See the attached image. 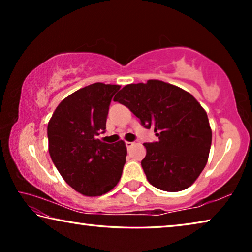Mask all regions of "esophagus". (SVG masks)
I'll return each mask as SVG.
<instances>
[{"label": "esophagus", "mask_w": 252, "mask_h": 252, "mask_svg": "<svg viewBox=\"0 0 252 252\" xmlns=\"http://www.w3.org/2000/svg\"><path fill=\"white\" fill-rule=\"evenodd\" d=\"M133 144H134L133 142H129V141H126V148H127V149L131 148L132 146H133Z\"/></svg>", "instance_id": "esophagus-1"}]
</instances>
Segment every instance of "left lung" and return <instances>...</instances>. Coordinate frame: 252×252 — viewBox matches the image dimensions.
<instances>
[{"label": "left lung", "instance_id": "left-lung-1", "mask_svg": "<svg viewBox=\"0 0 252 252\" xmlns=\"http://www.w3.org/2000/svg\"><path fill=\"white\" fill-rule=\"evenodd\" d=\"M113 101L129 108L146 129L155 127L158 141L143 143L141 161L148 181L178 192L197 180L208 161L212 132L207 112L189 92L160 80L127 84Z\"/></svg>", "mask_w": 252, "mask_h": 252}]
</instances>
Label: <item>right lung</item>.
I'll use <instances>...</instances> for the list:
<instances>
[{
	"instance_id": "right-lung-1",
	"label": "right lung",
	"mask_w": 252,
	"mask_h": 252,
	"mask_svg": "<svg viewBox=\"0 0 252 252\" xmlns=\"http://www.w3.org/2000/svg\"><path fill=\"white\" fill-rule=\"evenodd\" d=\"M120 85L96 82L61 101L48 125L49 152L64 181L88 197L112 190L126 163L125 141L96 139L105 130L109 106Z\"/></svg>"
}]
</instances>
